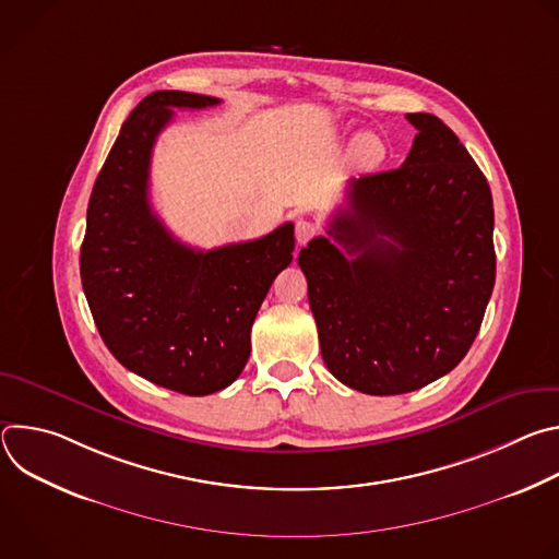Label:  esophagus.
Wrapping results in <instances>:
<instances>
[{"mask_svg": "<svg viewBox=\"0 0 559 559\" xmlns=\"http://www.w3.org/2000/svg\"><path fill=\"white\" fill-rule=\"evenodd\" d=\"M294 234H296L298 246H305V243H309L311 238L316 236V227H313V223H309V221H305V218H298V221H296V227H294Z\"/></svg>", "mask_w": 559, "mask_h": 559, "instance_id": "34e87169", "label": "esophagus"}]
</instances>
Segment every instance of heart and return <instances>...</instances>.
<instances>
[{"mask_svg": "<svg viewBox=\"0 0 559 559\" xmlns=\"http://www.w3.org/2000/svg\"><path fill=\"white\" fill-rule=\"evenodd\" d=\"M356 152H358V156L362 158L365 164H376V162H380L382 158V145H380V141L378 139H373V136H358V143H356Z\"/></svg>", "mask_w": 559, "mask_h": 559, "instance_id": "1", "label": "heart"}]
</instances>
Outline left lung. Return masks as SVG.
<instances>
[{
	"label": "left lung",
	"mask_w": 559,
	"mask_h": 559,
	"mask_svg": "<svg viewBox=\"0 0 559 559\" xmlns=\"http://www.w3.org/2000/svg\"><path fill=\"white\" fill-rule=\"evenodd\" d=\"M405 164L352 179L328 236L298 254L328 369L371 395L449 373L496 283L493 199L455 132L427 112Z\"/></svg>",
	"instance_id": "left-lung-1"
}]
</instances>
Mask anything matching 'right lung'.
I'll return each mask as SVG.
<instances>
[{"label":"right lung","instance_id":"add662e5","mask_svg":"<svg viewBox=\"0 0 559 559\" xmlns=\"http://www.w3.org/2000/svg\"><path fill=\"white\" fill-rule=\"evenodd\" d=\"M216 97L158 91L123 121L95 181L79 257L95 325L136 376L186 395H207L241 376L250 332L274 278L292 263L294 225L257 241L194 250L150 205V162L173 108Z\"/></svg>","mask_w":559,"mask_h":559}]
</instances>
